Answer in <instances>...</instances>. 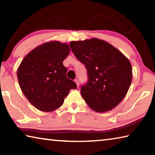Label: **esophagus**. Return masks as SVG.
<instances>
[{"label":"esophagus","mask_w":155,"mask_h":155,"mask_svg":"<svg viewBox=\"0 0 155 155\" xmlns=\"http://www.w3.org/2000/svg\"><path fill=\"white\" fill-rule=\"evenodd\" d=\"M74 82L76 83V84H77V87H79V81H78V79H75V80H74Z\"/></svg>","instance_id":"34e87169"}]
</instances>
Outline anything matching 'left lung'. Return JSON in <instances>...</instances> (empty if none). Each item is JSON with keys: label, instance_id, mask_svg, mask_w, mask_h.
Returning <instances> with one entry per match:
<instances>
[{"label": "left lung", "instance_id": "8db88e82", "mask_svg": "<svg viewBox=\"0 0 155 155\" xmlns=\"http://www.w3.org/2000/svg\"><path fill=\"white\" fill-rule=\"evenodd\" d=\"M70 46L87 70V83L81 96L91 109L106 112L124 98L132 81V67L119 50L102 40L72 41Z\"/></svg>", "mask_w": 155, "mask_h": 155}]
</instances>
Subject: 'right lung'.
<instances>
[{
	"instance_id": "obj_1",
	"label": "right lung",
	"mask_w": 155,
	"mask_h": 155,
	"mask_svg": "<svg viewBox=\"0 0 155 155\" xmlns=\"http://www.w3.org/2000/svg\"><path fill=\"white\" fill-rule=\"evenodd\" d=\"M70 53L67 44L52 41L36 47L24 58L17 77L21 90L28 101L41 111L59 108L72 89L74 81L66 77L63 61Z\"/></svg>"
}]
</instances>
